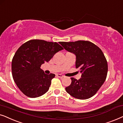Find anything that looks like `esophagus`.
Segmentation results:
<instances>
[{"instance_id": "1", "label": "esophagus", "mask_w": 123, "mask_h": 123, "mask_svg": "<svg viewBox=\"0 0 123 123\" xmlns=\"http://www.w3.org/2000/svg\"><path fill=\"white\" fill-rule=\"evenodd\" d=\"M56 76H57V77H58V78H62L63 76V75H61V74H57L56 75Z\"/></svg>"}]
</instances>
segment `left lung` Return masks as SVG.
Returning a JSON list of instances; mask_svg holds the SVG:
<instances>
[{"label":"left lung","mask_w":123,"mask_h":123,"mask_svg":"<svg viewBox=\"0 0 123 123\" xmlns=\"http://www.w3.org/2000/svg\"><path fill=\"white\" fill-rule=\"evenodd\" d=\"M65 49L76 55V68L80 70V79L71 78L66 91L73 97L86 99L97 93L107 74V60L100 48L89 41L60 42Z\"/></svg>","instance_id":"obj_1"}]
</instances>
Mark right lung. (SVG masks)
I'll return each instance as SVG.
<instances>
[{
	"label": "right lung",
	"instance_id": "right-lung-1",
	"mask_svg": "<svg viewBox=\"0 0 123 123\" xmlns=\"http://www.w3.org/2000/svg\"><path fill=\"white\" fill-rule=\"evenodd\" d=\"M62 49L56 42L39 39L29 40L18 49L12 61V76L18 88L25 95L36 98L48 91L55 75L46 74L40 66Z\"/></svg>",
	"mask_w": 123,
	"mask_h": 123
}]
</instances>
